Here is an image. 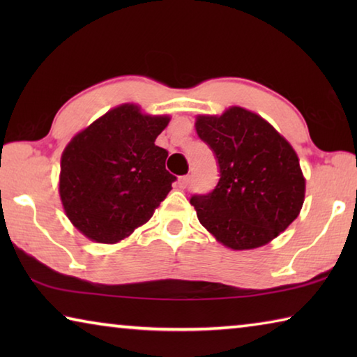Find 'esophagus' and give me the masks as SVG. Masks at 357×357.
<instances>
[{"instance_id":"1","label":"esophagus","mask_w":357,"mask_h":357,"mask_svg":"<svg viewBox=\"0 0 357 357\" xmlns=\"http://www.w3.org/2000/svg\"><path fill=\"white\" fill-rule=\"evenodd\" d=\"M190 184V176L189 174H185V176H181L179 178V181H178V185H179V189H187V185Z\"/></svg>"}]
</instances>
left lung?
<instances>
[{
    "label": "left lung",
    "mask_w": 357,
    "mask_h": 357,
    "mask_svg": "<svg viewBox=\"0 0 357 357\" xmlns=\"http://www.w3.org/2000/svg\"><path fill=\"white\" fill-rule=\"evenodd\" d=\"M198 137L213 149L220 179L190 204L202 225L233 250L257 249L285 231L305 195L298 154L268 121L231 107L198 116Z\"/></svg>",
    "instance_id": "obj_1"
}]
</instances>
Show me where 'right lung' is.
Masks as SVG:
<instances>
[{"mask_svg":"<svg viewBox=\"0 0 357 357\" xmlns=\"http://www.w3.org/2000/svg\"><path fill=\"white\" fill-rule=\"evenodd\" d=\"M170 116L119 105L72 138L61 155L59 197L69 220L96 243L114 244L146 223L176 176L155 138Z\"/></svg>","mask_w":357,"mask_h":357,"instance_id":"1","label":"right lung"}]
</instances>
